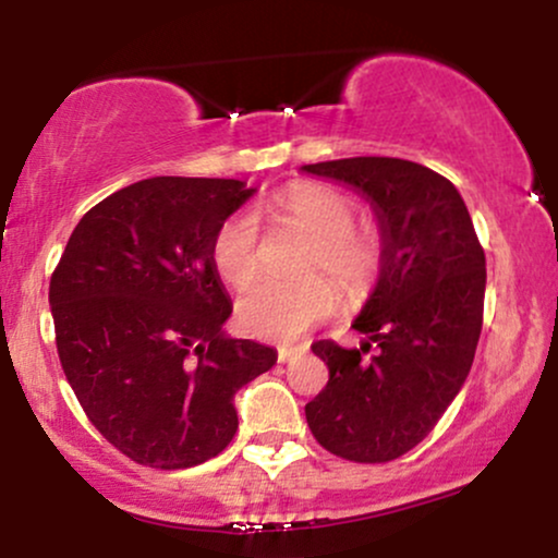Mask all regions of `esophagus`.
Masks as SVG:
<instances>
[{
    "label": "esophagus",
    "instance_id": "1",
    "mask_svg": "<svg viewBox=\"0 0 558 558\" xmlns=\"http://www.w3.org/2000/svg\"><path fill=\"white\" fill-rule=\"evenodd\" d=\"M304 345H280L278 349V362L280 364H286V362H293V360H299L301 354H304Z\"/></svg>",
    "mask_w": 558,
    "mask_h": 558
}]
</instances>
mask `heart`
Instances as JSON below:
<instances>
[{
    "label": "heart",
    "instance_id": "heart-1",
    "mask_svg": "<svg viewBox=\"0 0 558 558\" xmlns=\"http://www.w3.org/2000/svg\"><path fill=\"white\" fill-rule=\"evenodd\" d=\"M275 222L310 235L296 280H267L239 304V325L262 341H296L338 306V284L349 301L375 291L383 272V239L373 226H360L356 204L323 183H291L272 198ZM215 272L230 288H246L262 270L257 217L239 209L220 222L209 243ZM328 274L330 281L324 278ZM332 282L337 284L331 286Z\"/></svg>",
    "mask_w": 558,
    "mask_h": 558
}]
</instances>
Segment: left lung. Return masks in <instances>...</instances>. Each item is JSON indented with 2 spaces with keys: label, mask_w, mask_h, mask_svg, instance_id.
Instances as JSON below:
<instances>
[{
  "label": "left lung",
  "mask_w": 558,
  "mask_h": 558,
  "mask_svg": "<svg viewBox=\"0 0 558 558\" xmlns=\"http://www.w3.org/2000/svg\"><path fill=\"white\" fill-rule=\"evenodd\" d=\"M360 189L383 230V272L343 349L315 341L328 386L304 407L317 444L360 464L412 451L457 399L483 330L485 252L448 178L396 157L304 165ZM376 354L369 355L368 349Z\"/></svg>",
  "instance_id": "1"
}]
</instances>
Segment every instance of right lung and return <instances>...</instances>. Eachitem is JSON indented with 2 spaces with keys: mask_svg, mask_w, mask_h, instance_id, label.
Here are the masks:
<instances>
[{
  "mask_svg": "<svg viewBox=\"0 0 558 558\" xmlns=\"http://www.w3.org/2000/svg\"><path fill=\"white\" fill-rule=\"evenodd\" d=\"M254 194L228 178H149L88 209L49 283L54 341L92 425L136 464L196 466L239 430L235 390L270 345L222 336L217 226Z\"/></svg>",
  "mask_w": 558,
  "mask_h": 558,
  "instance_id": "right-lung-1",
  "label": "right lung"
}]
</instances>
